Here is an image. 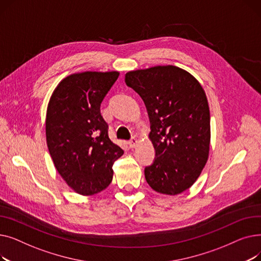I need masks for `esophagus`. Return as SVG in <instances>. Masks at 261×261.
Here are the masks:
<instances>
[{"label":"esophagus","instance_id":"obj_1","mask_svg":"<svg viewBox=\"0 0 261 261\" xmlns=\"http://www.w3.org/2000/svg\"><path fill=\"white\" fill-rule=\"evenodd\" d=\"M138 143H139V141H138V139H136V138H132V139L128 142L130 148H134L136 145H138Z\"/></svg>","mask_w":261,"mask_h":261}]
</instances>
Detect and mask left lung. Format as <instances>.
<instances>
[{"label": "left lung", "instance_id": "obj_1", "mask_svg": "<svg viewBox=\"0 0 261 261\" xmlns=\"http://www.w3.org/2000/svg\"><path fill=\"white\" fill-rule=\"evenodd\" d=\"M126 85L145 102L154 162L146 181L164 195H179L193 185L208 159L211 116L199 81L174 65H159L126 74Z\"/></svg>", "mask_w": 261, "mask_h": 261}]
</instances>
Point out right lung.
Returning a JSON list of instances; mask_svg holds the SVG:
<instances>
[{
  "label": "right lung",
  "mask_w": 261,
  "mask_h": 261,
  "mask_svg": "<svg viewBox=\"0 0 261 261\" xmlns=\"http://www.w3.org/2000/svg\"><path fill=\"white\" fill-rule=\"evenodd\" d=\"M118 72H84L67 76L49 99L46 143L62 179L76 193L92 196L113 179L112 166L123 150L109 138L100 103Z\"/></svg>",
  "instance_id": "obj_1"
}]
</instances>
